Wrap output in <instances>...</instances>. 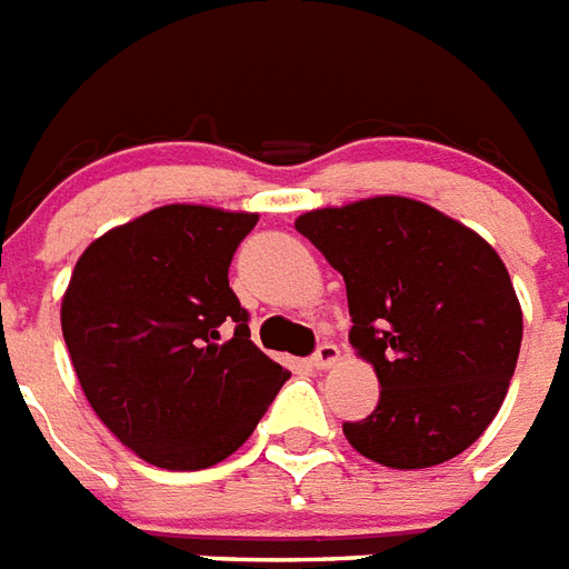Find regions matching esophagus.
Masks as SVG:
<instances>
[{
    "mask_svg": "<svg viewBox=\"0 0 569 569\" xmlns=\"http://www.w3.org/2000/svg\"><path fill=\"white\" fill-rule=\"evenodd\" d=\"M338 358H340V349L335 347V343H320V347L313 349L311 363L317 367V370H326V367H331Z\"/></svg>",
    "mask_w": 569,
    "mask_h": 569,
    "instance_id": "esophagus-1",
    "label": "esophagus"
}]
</instances>
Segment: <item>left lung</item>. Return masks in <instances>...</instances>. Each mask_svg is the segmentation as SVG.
I'll use <instances>...</instances> for the list:
<instances>
[{"instance_id":"obj_1","label":"left lung","mask_w":569,"mask_h":569,"mask_svg":"<svg viewBox=\"0 0 569 569\" xmlns=\"http://www.w3.org/2000/svg\"><path fill=\"white\" fill-rule=\"evenodd\" d=\"M297 231L347 281L349 343L381 385L370 417L343 422L349 443L393 470L461 456L497 417L520 356L506 263L476 231L406 197L308 211Z\"/></svg>"}]
</instances>
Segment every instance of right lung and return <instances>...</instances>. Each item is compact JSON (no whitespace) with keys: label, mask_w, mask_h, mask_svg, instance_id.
Here are the masks:
<instances>
[{"label":"right lung","mask_w":569,"mask_h":569,"mask_svg":"<svg viewBox=\"0 0 569 569\" xmlns=\"http://www.w3.org/2000/svg\"><path fill=\"white\" fill-rule=\"evenodd\" d=\"M258 213L163 206L93 240L61 329L99 420L163 470H206L256 431L290 379L249 338L229 263Z\"/></svg>","instance_id":"obj_1"}]
</instances>
